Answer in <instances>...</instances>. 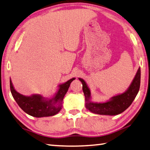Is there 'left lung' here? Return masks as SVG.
Returning a JSON list of instances; mask_svg holds the SVG:
<instances>
[{
  "instance_id": "8db88e82",
  "label": "left lung",
  "mask_w": 150,
  "mask_h": 150,
  "mask_svg": "<svg viewBox=\"0 0 150 150\" xmlns=\"http://www.w3.org/2000/svg\"><path fill=\"white\" fill-rule=\"evenodd\" d=\"M82 83L83 92L86 100V108L96 114L115 115L122 113L128 108L134 100L139 91L140 86V68L138 69L134 78L126 91L115 95L108 100L103 103L92 101L91 91L86 81L82 78H78Z\"/></svg>"
}]
</instances>
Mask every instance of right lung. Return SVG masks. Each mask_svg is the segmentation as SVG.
Masks as SVG:
<instances>
[{
    "mask_svg": "<svg viewBox=\"0 0 150 150\" xmlns=\"http://www.w3.org/2000/svg\"><path fill=\"white\" fill-rule=\"evenodd\" d=\"M73 78L66 82L58 86L57 92L52 98H45L41 95L34 94L30 96L23 95L14 88L13 83L10 80V90L12 95L19 106L31 116L36 117H49L55 115L60 112L63 106V101L64 95L69 88L73 80Z\"/></svg>",
    "mask_w": 150,
    "mask_h": 150,
    "instance_id": "obj_1",
    "label": "right lung"
}]
</instances>
